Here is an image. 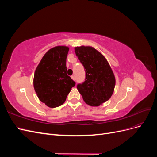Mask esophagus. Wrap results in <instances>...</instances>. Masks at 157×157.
<instances>
[{
    "label": "esophagus",
    "mask_w": 157,
    "mask_h": 157,
    "mask_svg": "<svg viewBox=\"0 0 157 157\" xmlns=\"http://www.w3.org/2000/svg\"><path fill=\"white\" fill-rule=\"evenodd\" d=\"M71 78H72L73 80H75V76H71Z\"/></svg>",
    "instance_id": "esophagus-1"
}]
</instances>
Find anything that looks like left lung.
Segmentation results:
<instances>
[{
  "instance_id": "obj_1",
  "label": "left lung",
  "mask_w": 157,
  "mask_h": 157,
  "mask_svg": "<svg viewBox=\"0 0 157 157\" xmlns=\"http://www.w3.org/2000/svg\"><path fill=\"white\" fill-rule=\"evenodd\" d=\"M86 72L85 81L77 89L88 105L97 107L109 100L115 86V77L106 58L92 46L75 48Z\"/></svg>"
}]
</instances>
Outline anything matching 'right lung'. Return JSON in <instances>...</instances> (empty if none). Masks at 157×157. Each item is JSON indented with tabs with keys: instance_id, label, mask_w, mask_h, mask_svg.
I'll use <instances>...</instances> for the list:
<instances>
[{
	"instance_id": "obj_1",
	"label": "right lung",
	"mask_w": 157,
	"mask_h": 157,
	"mask_svg": "<svg viewBox=\"0 0 157 157\" xmlns=\"http://www.w3.org/2000/svg\"><path fill=\"white\" fill-rule=\"evenodd\" d=\"M69 47L58 46L42 57L35 71L33 86L39 100L51 108L63 104L75 82L67 75Z\"/></svg>"
}]
</instances>
